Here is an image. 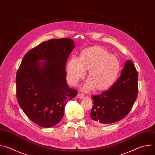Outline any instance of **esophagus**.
<instances>
[{
    "label": "esophagus",
    "instance_id": "esophagus-1",
    "mask_svg": "<svg viewBox=\"0 0 155 155\" xmlns=\"http://www.w3.org/2000/svg\"><path fill=\"white\" fill-rule=\"evenodd\" d=\"M84 97V96L83 94H82L81 93H79L77 94V99H83Z\"/></svg>",
    "mask_w": 155,
    "mask_h": 155
}]
</instances>
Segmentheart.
<instances>
[{
	"mask_svg": "<svg viewBox=\"0 0 155 155\" xmlns=\"http://www.w3.org/2000/svg\"><path fill=\"white\" fill-rule=\"evenodd\" d=\"M120 69V62L115 56L110 54L102 47L95 46L83 50L78 59H70L66 66V74L71 84L75 86L84 77L85 71H89L88 80L82 90L86 91L95 88L96 91H104L114 85Z\"/></svg>",
	"mask_w": 155,
	"mask_h": 155,
	"instance_id": "1",
	"label": "heart"
}]
</instances>
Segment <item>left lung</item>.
I'll use <instances>...</instances> for the list:
<instances>
[{"label": "left lung", "instance_id": "8db88e82", "mask_svg": "<svg viewBox=\"0 0 155 155\" xmlns=\"http://www.w3.org/2000/svg\"><path fill=\"white\" fill-rule=\"evenodd\" d=\"M138 74L134 64L127 60L120 78L101 94L92 96L91 118L96 124H107L124 118L130 111L138 92Z\"/></svg>", "mask_w": 155, "mask_h": 155}]
</instances>
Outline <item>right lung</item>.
<instances>
[{"label":"right lung","instance_id":"obj_1","mask_svg":"<svg viewBox=\"0 0 155 155\" xmlns=\"http://www.w3.org/2000/svg\"><path fill=\"white\" fill-rule=\"evenodd\" d=\"M74 45L71 38L51 39L29 50L22 60L16 77L17 100L40 126L58 124L68 102L78 93L69 87L65 71Z\"/></svg>","mask_w":155,"mask_h":155}]
</instances>
